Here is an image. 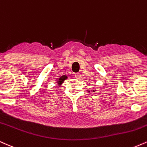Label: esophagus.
<instances>
[{
	"label": "esophagus",
	"mask_w": 147,
	"mask_h": 147,
	"mask_svg": "<svg viewBox=\"0 0 147 147\" xmlns=\"http://www.w3.org/2000/svg\"><path fill=\"white\" fill-rule=\"evenodd\" d=\"M75 77L77 79H80L81 78V74H79V73H76L75 74Z\"/></svg>",
	"instance_id": "1"
}]
</instances>
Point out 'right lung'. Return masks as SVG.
Segmentation results:
<instances>
[{"instance_id":"obj_1","label":"right lung","mask_w":147,"mask_h":147,"mask_svg":"<svg viewBox=\"0 0 147 147\" xmlns=\"http://www.w3.org/2000/svg\"><path fill=\"white\" fill-rule=\"evenodd\" d=\"M67 78V76H62L58 79V80L57 81V83H58V84H59V86H60Z\"/></svg>"}]
</instances>
